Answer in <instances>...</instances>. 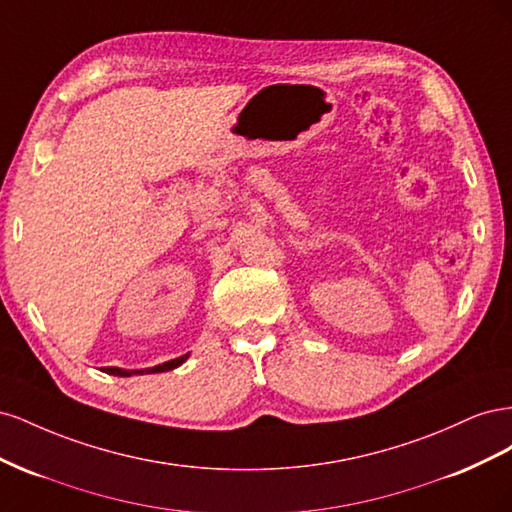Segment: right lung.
Segmentation results:
<instances>
[{"label": "right lung", "mask_w": 512, "mask_h": 512, "mask_svg": "<svg viewBox=\"0 0 512 512\" xmlns=\"http://www.w3.org/2000/svg\"><path fill=\"white\" fill-rule=\"evenodd\" d=\"M185 359H188V354H183V356H179V359H173V361H166V363H162V365H156V367H151V369H136V371H130V369H119V367H104V371L106 374H113V376H132V374H158V371H168V369H175V367H179Z\"/></svg>", "instance_id": "right-lung-1"}]
</instances>
